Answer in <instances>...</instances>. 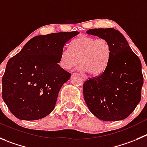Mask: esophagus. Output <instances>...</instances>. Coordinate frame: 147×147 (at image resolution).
<instances>
[{
  "mask_svg": "<svg viewBox=\"0 0 147 147\" xmlns=\"http://www.w3.org/2000/svg\"><path fill=\"white\" fill-rule=\"evenodd\" d=\"M82 78H83L84 80H86V79H87V76L84 74H82Z\"/></svg>",
  "mask_w": 147,
  "mask_h": 147,
  "instance_id": "34e87169",
  "label": "esophagus"
}]
</instances>
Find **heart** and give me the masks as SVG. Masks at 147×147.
<instances>
[{
	"label": "heart",
	"mask_w": 147,
	"mask_h": 147,
	"mask_svg": "<svg viewBox=\"0 0 147 147\" xmlns=\"http://www.w3.org/2000/svg\"><path fill=\"white\" fill-rule=\"evenodd\" d=\"M112 48L105 38H96L81 35L71 42V48L64 47L61 50L59 65L63 69H71L78 62L79 68L92 75H98L105 70L110 61Z\"/></svg>",
	"instance_id": "obj_1"
}]
</instances>
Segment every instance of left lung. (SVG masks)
<instances>
[{"instance_id": "obj_1", "label": "left lung", "mask_w": 147, "mask_h": 147, "mask_svg": "<svg viewBox=\"0 0 147 147\" xmlns=\"http://www.w3.org/2000/svg\"><path fill=\"white\" fill-rule=\"evenodd\" d=\"M86 32L107 39L112 48L105 70L84 83V98L88 108L102 121L125 119L141 100L144 79L140 59L117 29H90Z\"/></svg>"}]
</instances>
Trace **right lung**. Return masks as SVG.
I'll list each match as a JSON object with an SVG mask.
<instances>
[{
	"instance_id": "right-lung-1",
	"label": "right lung",
	"mask_w": 147,
	"mask_h": 147,
	"mask_svg": "<svg viewBox=\"0 0 147 147\" xmlns=\"http://www.w3.org/2000/svg\"><path fill=\"white\" fill-rule=\"evenodd\" d=\"M79 32L34 37L8 61L2 78V97L20 120L35 121L55 108L58 94L71 74L61 68V51Z\"/></svg>"
}]
</instances>
